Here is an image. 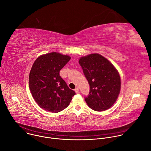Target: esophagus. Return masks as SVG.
<instances>
[{"label":"esophagus","mask_w":151,"mask_h":151,"mask_svg":"<svg viewBox=\"0 0 151 151\" xmlns=\"http://www.w3.org/2000/svg\"><path fill=\"white\" fill-rule=\"evenodd\" d=\"M75 91L76 92V93H78V92H79V88H76L75 89Z\"/></svg>","instance_id":"1"}]
</instances>
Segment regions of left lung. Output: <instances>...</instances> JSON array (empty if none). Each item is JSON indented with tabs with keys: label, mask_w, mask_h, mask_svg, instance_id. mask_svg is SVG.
Segmentation results:
<instances>
[{
	"label": "left lung",
	"mask_w": 151,
	"mask_h": 151,
	"mask_svg": "<svg viewBox=\"0 0 151 151\" xmlns=\"http://www.w3.org/2000/svg\"><path fill=\"white\" fill-rule=\"evenodd\" d=\"M90 85L85 100L91 109L103 111L116 101L121 90L119 74L113 64L99 54H91L79 60Z\"/></svg>",
	"instance_id": "8db88e82"
}]
</instances>
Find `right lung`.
Masks as SVG:
<instances>
[{
  "mask_svg": "<svg viewBox=\"0 0 151 151\" xmlns=\"http://www.w3.org/2000/svg\"><path fill=\"white\" fill-rule=\"evenodd\" d=\"M70 58L53 52L39 56L34 62L29 74V88L42 109L59 112L66 108L75 94L60 75V70Z\"/></svg>",
  "mask_w": 151,
  "mask_h": 151,
  "instance_id": "add662e5",
  "label": "right lung"
}]
</instances>
